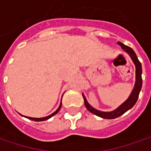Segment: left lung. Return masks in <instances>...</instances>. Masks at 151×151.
I'll list each match as a JSON object with an SVG mask.
<instances>
[{
	"instance_id": "8db88e82",
	"label": "left lung",
	"mask_w": 151,
	"mask_h": 151,
	"mask_svg": "<svg viewBox=\"0 0 151 151\" xmlns=\"http://www.w3.org/2000/svg\"><path fill=\"white\" fill-rule=\"evenodd\" d=\"M117 44L121 46L122 49H123L127 53L129 54V56H131L133 62L134 63L135 67H136V83H135L134 88L133 89L130 96L128 97V100L124 102L123 104H122L118 108L116 109L113 111L104 112V111H98V110H95V108H93L87 102L86 98L84 97V95H83V101H84V105H85L86 108L88 109L91 113L96 115L98 116H101L102 118H105V119H114V118H116V117L120 116L122 114H124L129 109L132 108L135 105V103H136L138 98H139V95L141 87H142V77H141V74H142V67H141L140 62L139 61V59H138V57L136 56L135 52L134 51V50L132 49V48H130L129 46H127V45H123L121 42H117Z\"/></svg>"
}]
</instances>
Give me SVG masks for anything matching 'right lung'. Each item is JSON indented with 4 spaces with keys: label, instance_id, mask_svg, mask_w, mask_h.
I'll list each match as a JSON object with an SVG mask.
<instances>
[{
    "label": "right lung",
    "instance_id": "1",
    "mask_svg": "<svg viewBox=\"0 0 151 151\" xmlns=\"http://www.w3.org/2000/svg\"><path fill=\"white\" fill-rule=\"evenodd\" d=\"M61 106H62V102H61V105H60V106H59V108L56 110L55 112H53L51 115H50L48 116H45V117H41V118H34V117H29V116H26L27 118H29L30 120H33V121H35V122H41V121H45V120H47V119H49L50 118L51 116H53L54 115H56L59 111H60V109H61Z\"/></svg>",
    "mask_w": 151,
    "mask_h": 151
}]
</instances>
